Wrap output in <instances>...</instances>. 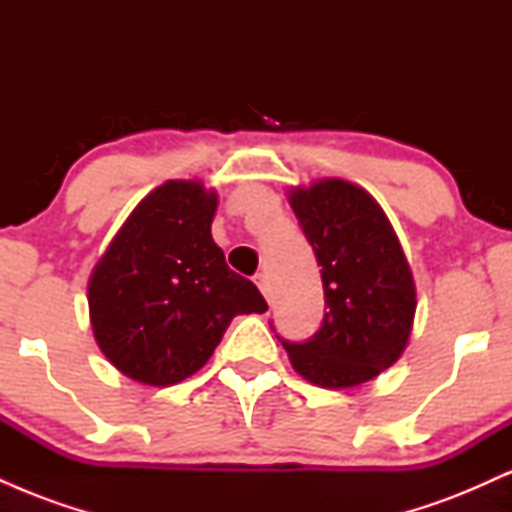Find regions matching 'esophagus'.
I'll use <instances>...</instances> for the list:
<instances>
[{"label":"esophagus","instance_id":"esophagus-1","mask_svg":"<svg viewBox=\"0 0 512 512\" xmlns=\"http://www.w3.org/2000/svg\"><path fill=\"white\" fill-rule=\"evenodd\" d=\"M255 284H257V289L262 291V296L267 298V301H269V296H272V289H269V279H267V274H264V272L255 274Z\"/></svg>","mask_w":512,"mask_h":512}]
</instances>
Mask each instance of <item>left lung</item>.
Returning a JSON list of instances; mask_svg holds the SVG:
<instances>
[{
    "label": "left lung",
    "mask_w": 512,
    "mask_h": 512,
    "mask_svg": "<svg viewBox=\"0 0 512 512\" xmlns=\"http://www.w3.org/2000/svg\"><path fill=\"white\" fill-rule=\"evenodd\" d=\"M289 204L313 248L325 320L305 342H286L291 366L313 385L344 390L378 378L402 356L416 313V286L380 204L339 178L293 187Z\"/></svg>",
    "instance_id": "obj_1"
}]
</instances>
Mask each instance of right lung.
Masks as SVG:
<instances>
[{
    "label": "right lung",
    "instance_id": "1",
    "mask_svg": "<svg viewBox=\"0 0 512 512\" xmlns=\"http://www.w3.org/2000/svg\"><path fill=\"white\" fill-rule=\"evenodd\" d=\"M216 197L168 180L134 207L88 279L93 337L117 370L166 387L197 373L236 315L264 313L262 293L228 269L211 238Z\"/></svg>",
    "mask_w": 512,
    "mask_h": 512
}]
</instances>
